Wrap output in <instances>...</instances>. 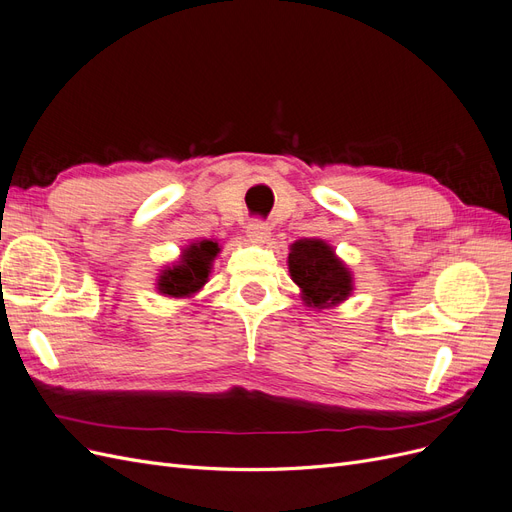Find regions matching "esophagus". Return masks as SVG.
<instances>
[{
  "mask_svg": "<svg viewBox=\"0 0 512 512\" xmlns=\"http://www.w3.org/2000/svg\"><path fill=\"white\" fill-rule=\"evenodd\" d=\"M246 236H249V240L253 244L261 246L270 240V227L263 221H251L249 225H246Z\"/></svg>",
  "mask_w": 512,
  "mask_h": 512,
  "instance_id": "obj_1",
  "label": "esophagus"
}]
</instances>
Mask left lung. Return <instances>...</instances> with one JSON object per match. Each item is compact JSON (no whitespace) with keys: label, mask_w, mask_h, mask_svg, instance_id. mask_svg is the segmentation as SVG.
I'll list each match as a JSON object with an SVG mask.
<instances>
[{"label":"left lung","mask_w":512,"mask_h":512,"mask_svg":"<svg viewBox=\"0 0 512 512\" xmlns=\"http://www.w3.org/2000/svg\"><path fill=\"white\" fill-rule=\"evenodd\" d=\"M289 276L300 287L304 306L325 310L349 300L355 289L353 272L321 238H302L289 246Z\"/></svg>","instance_id":"obj_1"}]
</instances>
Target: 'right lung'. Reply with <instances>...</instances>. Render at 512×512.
<instances>
[{"label": "right lung", "instance_id": "obj_1", "mask_svg": "<svg viewBox=\"0 0 512 512\" xmlns=\"http://www.w3.org/2000/svg\"><path fill=\"white\" fill-rule=\"evenodd\" d=\"M221 253L217 240H193L183 246L178 259L157 274L155 289L163 298L185 300L200 293L208 283L212 263Z\"/></svg>", "mask_w": 512, "mask_h": 512}]
</instances>
